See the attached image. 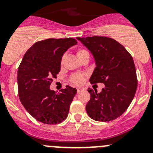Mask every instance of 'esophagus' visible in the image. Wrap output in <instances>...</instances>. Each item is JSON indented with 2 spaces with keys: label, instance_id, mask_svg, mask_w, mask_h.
Wrapping results in <instances>:
<instances>
[{
  "label": "esophagus",
  "instance_id": "1",
  "mask_svg": "<svg viewBox=\"0 0 153 153\" xmlns=\"http://www.w3.org/2000/svg\"><path fill=\"white\" fill-rule=\"evenodd\" d=\"M83 90V89L81 88H77V92H81Z\"/></svg>",
  "mask_w": 153,
  "mask_h": 153
}]
</instances>
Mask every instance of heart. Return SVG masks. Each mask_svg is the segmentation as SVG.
Wrapping results in <instances>:
<instances>
[{
  "instance_id": "obj_1",
  "label": "heart",
  "mask_w": 153,
  "mask_h": 153,
  "mask_svg": "<svg viewBox=\"0 0 153 153\" xmlns=\"http://www.w3.org/2000/svg\"><path fill=\"white\" fill-rule=\"evenodd\" d=\"M86 52H87V51L84 49H78V50L76 51V55L77 56H78V58H79L81 55H83V54L85 53ZM84 78H85V75H84V74L77 73L72 75V76L70 77L69 81H70V82L72 83V84L79 85V84H81L84 82Z\"/></svg>"
}]
</instances>
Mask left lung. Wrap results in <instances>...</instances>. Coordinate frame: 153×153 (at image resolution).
Returning a JSON list of instances; mask_svg holds the SVG:
<instances>
[{
  "label": "left lung",
  "mask_w": 153,
  "mask_h": 153,
  "mask_svg": "<svg viewBox=\"0 0 153 153\" xmlns=\"http://www.w3.org/2000/svg\"><path fill=\"white\" fill-rule=\"evenodd\" d=\"M93 55L96 67L89 79L92 84L103 83L100 93L88 89L90 100L86 106L92 119L110 121L121 116L132 102L138 85L132 55L124 46L104 36L77 38Z\"/></svg>",
  "instance_id": "left-lung-1"
}]
</instances>
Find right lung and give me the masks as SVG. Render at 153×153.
<instances>
[{"label": "right lung", "instance_id": "right-lung-1", "mask_svg": "<svg viewBox=\"0 0 153 153\" xmlns=\"http://www.w3.org/2000/svg\"><path fill=\"white\" fill-rule=\"evenodd\" d=\"M77 43L72 38L38 41L27 51L18 67L20 101L26 110L40 122L57 124L67 118L77 89L67 85L57 93L49 86L61 70L64 53Z\"/></svg>", "mask_w": 153, "mask_h": 153}]
</instances>
